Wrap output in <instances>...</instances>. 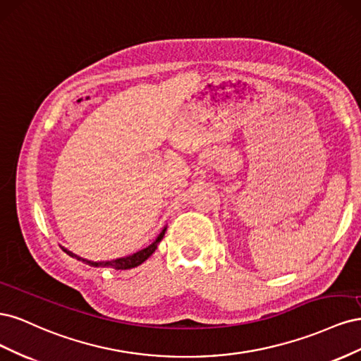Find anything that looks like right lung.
I'll list each match as a JSON object with an SVG mask.
<instances>
[{"label": "right lung", "mask_w": 361, "mask_h": 361, "mask_svg": "<svg viewBox=\"0 0 361 361\" xmlns=\"http://www.w3.org/2000/svg\"><path fill=\"white\" fill-rule=\"evenodd\" d=\"M166 228H167V227L162 228V232L158 235V238H157L155 241L152 243L149 247H146V248H143V250H140V251H137V253L130 255V256L118 257V259H114V260H104V262L87 260V259H84V257H80V256L73 255L72 251H69L68 248H64V247H61V248H63L64 253H68L69 256L76 257L78 260H82L84 264L90 265V267H94V268H99V267H102V268H104V267H111V268H114V269H130V268H135V267L141 265L146 259H149V257L152 256V253H154V251H155L157 247H158V244L161 243V239L164 238V233H166Z\"/></svg>", "instance_id": "obj_1"}]
</instances>
